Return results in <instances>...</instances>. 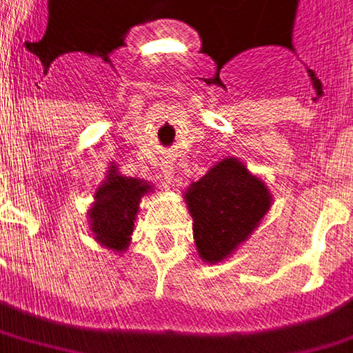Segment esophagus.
I'll return each instance as SVG.
<instances>
[{
  "mask_svg": "<svg viewBox=\"0 0 353 353\" xmlns=\"http://www.w3.org/2000/svg\"><path fill=\"white\" fill-rule=\"evenodd\" d=\"M172 174H174V168H172V165H165V168H163V176H165V181H170V179H172Z\"/></svg>",
  "mask_w": 353,
  "mask_h": 353,
  "instance_id": "34e87169",
  "label": "esophagus"
}]
</instances>
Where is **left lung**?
<instances>
[{
	"instance_id": "8db88e82",
	"label": "left lung",
	"mask_w": 353,
	"mask_h": 353,
	"mask_svg": "<svg viewBox=\"0 0 353 353\" xmlns=\"http://www.w3.org/2000/svg\"><path fill=\"white\" fill-rule=\"evenodd\" d=\"M194 218V241L208 263L226 259L271 208V194L239 159L228 157L194 181L185 194Z\"/></svg>"
}]
</instances>
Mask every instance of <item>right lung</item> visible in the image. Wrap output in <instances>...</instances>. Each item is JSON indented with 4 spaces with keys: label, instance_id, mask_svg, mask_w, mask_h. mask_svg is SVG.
I'll return each instance as SVG.
<instances>
[{
    "label": "right lung",
    "instance_id": "obj_1",
    "mask_svg": "<svg viewBox=\"0 0 353 353\" xmlns=\"http://www.w3.org/2000/svg\"><path fill=\"white\" fill-rule=\"evenodd\" d=\"M149 185L139 179L119 176L111 170L107 181L97 190L94 206L90 208V228L97 241L112 250H125L133 234V222L139 210V200Z\"/></svg>",
    "mask_w": 353,
    "mask_h": 353
}]
</instances>
